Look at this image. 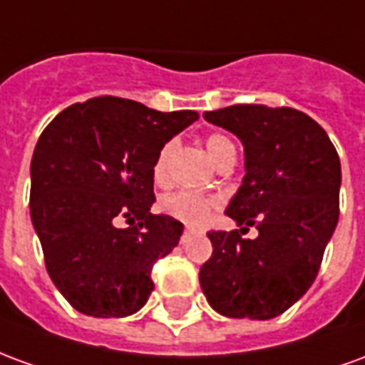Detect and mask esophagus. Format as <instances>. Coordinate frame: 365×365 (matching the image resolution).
I'll use <instances>...</instances> for the list:
<instances>
[{
    "mask_svg": "<svg viewBox=\"0 0 365 365\" xmlns=\"http://www.w3.org/2000/svg\"><path fill=\"white\" fill-rule=\"evenodd\" d=\"M191 235H193V230H191V229H185V230H183V235H182V242H185V240H187V238H190Z\"/></svg>",
    "mask_w": 365,
    "mask_h": 365,
    "instance_id": "1",
    "label": "esophagus"
}]
</instances>
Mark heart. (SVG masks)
Wrapping results in <instances>:
<instances>
[{
    "label": "heart",
    "mask_w": 365,
    "mask_h": 365,
    "mask_svg": "<svg viewBox=\"0 0 365 365\" xmlns=\"http://www.w3.org/2000/svg\"><path fill=\"white\" fill-rule=\"evenodd\" d=\"M205 148L209 156L213 160L217 168L222 166L227 160L237 158V146L229 136L222 133H213L205 138ZM178 150V140L170 138L160 146L156 152V158L152 162V180L156 185L164 187L170 182V164ZM219 207V199L205 193H195V191H174L166 197L160 199V211L175 221L190 225V227H199L207 222L215 209Z\"/></svg>",
    "instance_id": "obj_1"
}]
</instances>
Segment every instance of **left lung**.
I'll return each instance as SVG.
<instances>
[{"instance_id":"obj_1","label":"left lung","mask_w":365,"mask_h":365,"mask_svg":"<svg viewBox=\"0 0 365 365\" xmlns=\"http://www.w3.org/2000/svg\"><path fill=\"white\" fill-rule=\"evenodd\" d=\"M205 119L242 140L245 182L227 215L240 230H211L199 269L209 305L230 319L266 321L313 285L336 229L340 158L327 130L293 107L230 105ZM248 226L254 241L242 239Z\"/></svg>"}]
</instances>
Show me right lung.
I'll return each mask as SVG.
<instances>
[{"mask_svg": "<svg viewBox=\"0 0 365 365\" xmlns=\"http://www.w3.org/2000/svg\"><path fill=\"white\" fill-rule=\"evenodd\" d=\"M197 119L195 111L162 113L101 96L46 125L31 160V219L46 272L76 311L119 319L148 301L152 268L183 230L172 217L150 213L152 162Z\"/></svg>", "mask_w": 365, "mask_h": 365, "instance_id": "add662e5", "label": "right lung"}]
</instances>
